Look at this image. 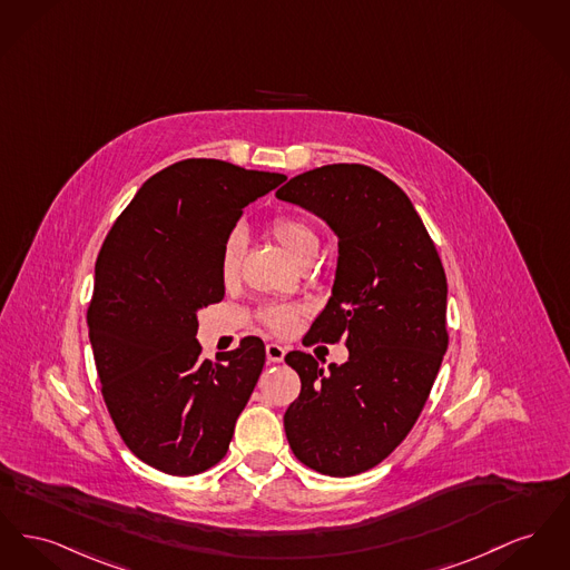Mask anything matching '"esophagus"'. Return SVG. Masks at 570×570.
I'll use <instances>...</instances> for the list:
<instances>
[{
	"instance_id": "34e87169",
	"label": "esophagus",
	"mask_w": 570,
	"mask_h": 570,
	"mask_svg": "<svg viewBox=\"0 0 570 570\" xmlns=\"http://www.w3.org/2000/svg\"><path fill=\"white\" fill-rule=\"evenodd\" d=\"M284 355H286V348H284V346H279V344H275V342H268V344H267L268 364H279V362H282V360H284Z\"/></svg>"
}]
</instances>
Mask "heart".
<instances>
[{
  "label": "heart",
  "instance_id": "1",
  "mask_svg": "<svg viewBox=\"0 0 570 570\" xmlns=\"http://www.w3.org/2000/svg\"><path fill=\"white\" fill-rule=\"evenodd\" d=\"M268 235L299 265H309L318 252V233L314 224L299 215H275L267 224ZM245 236L238 230L224 238L219 249V277L224 286H235L240 277ZM305 307L302 303H271L258 314L271 334L288 335L299 325Z\"/></svg>",
  "mask_w": 570,
  "mask_h": 570
}]
</instances>
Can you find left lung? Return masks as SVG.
I'll return each mask as SVG.
<instances>
[{"label":"left lung","mask_w":570,"mask_h":570,"mask_svg":"<svg viewBox=\"0 0 570 570\" xmlns=\"http://www.w3.org/2000/svg\"><path fill=\"white\" fill-rule=\"evenodd\" d=\"M337 235L334 295L309 340L348 348L330 366L291 351L302 394L284 429L305 468L346 478L385 461L417 422L448 348V282L435 243L401 187L362 164L303 171L275 194Z\"/></svg>","instance_id":"obj_1"}]
</instances>
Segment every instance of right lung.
I'll list each match as a JSON object with an SVG mask.
<instances>
[{"label": "right lung", "mask_w": 570, "mask_h": 570, "mask_svg": "<svg viewBox=\"0 0 570 570\" xmlns=\"http://www.w3.org/2000/svg\"><path fill=\"white\" fill-rule=\"evenodd\" d=\"M286 180L219 159L150 176L105 236L88 305L102 401L139 461L169 475L217 465L265 366V344L200 360L196 312L224 299L219 249L243 208Z\"/></svg>", "instance_id": "1"}]
</instances>
